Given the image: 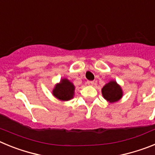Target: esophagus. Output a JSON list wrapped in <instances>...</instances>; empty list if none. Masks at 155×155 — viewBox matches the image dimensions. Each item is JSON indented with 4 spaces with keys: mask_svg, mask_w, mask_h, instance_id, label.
<instances>
[{
    "mask_svg": "<svg viewBox=\"0 0 155 155\" xmlns=\"http://www.w3.org/2000/svg\"><path fill=\"white\" fill-rule=\"evenodd\" d=\"M87 83V84H88V85H90V86H93V85H94V82L92 81H88Z\"/></svg>",
    "mask_w": 155,
    "mask_h": 155,
    "instance_id": "obj_1",
    "label": "esophagus"
}]
</instances>
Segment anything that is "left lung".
<instances>
[{
	"mask_svg": "<svg viewBox=\"0 0 155 155\" xmlns=\"http://www.w3.org/2000/svg\"><path fill=\"white\" fill-rule=\"evenodd\" d=\"M102 94L107 102L109 103H114L123 98L124 91L121 86L116 81L111 80L102 88Z\"/></svg>",
	"mask_w": 155,
	"mask_h": 155,
	"instance_id": "left-lung-1",
	"label": "left lung"
}]
</instances>
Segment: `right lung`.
Segmentation results:
<instances>
[{"mask_svg":"<svg viewBox=\"0 0 155 155\" xmlns=\"http://www.w3.org/2000/svg\"><path fill=\"white\" fill-rule=\"evenodd\" d=\"M75 86L68 78L61 79V81L55 84L52 94L61 101H69L74 96Z\"/></svg>","mask_w":155,"mask_h":155,"instance_id":"right-lung-1","label":"right lung"}]
</instances>
